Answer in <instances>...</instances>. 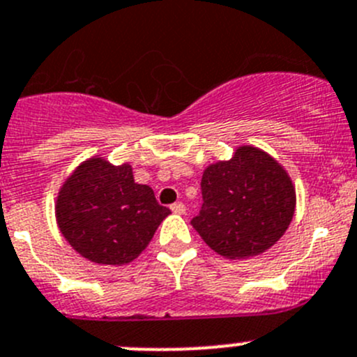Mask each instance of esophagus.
I'll use <instances>...</instances> for the list:
<instances>
[{"label": "esophagus", "mask_w": 357, "mask_h": 357, "mask_svg": "<svg viewBox=\"0 0 357 357\" xmlns=\"http://www.w3.org/2000/svg\"><path fill=\"white\" fill-rule=\"evenodd\" d=\"M171 211H172V213H176V214H185L186 207H185V204H183V202H176V204H172V206H171Z\"/></svg>", "instance_id": "obj_1"}]
</instances>
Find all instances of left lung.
<instances>
[{
  "label": "left lung",
  "mask_w": 357,
  "mask_h": 357,
  "mask_svg": "<svg viewBox=\"0 0 357 357\" xmlns=\"http://www.w3.org/2000/svg\"><path fill=\"white\" fill-rule=\"evenodd\" d=\"M202 209L192 220L207 245L230 259L258 256L288 230L296 206L291 178L271 155L238 146L204 171Z\"/></svg>",
  "instance_id": "left-lung-1"
}]
</instances>
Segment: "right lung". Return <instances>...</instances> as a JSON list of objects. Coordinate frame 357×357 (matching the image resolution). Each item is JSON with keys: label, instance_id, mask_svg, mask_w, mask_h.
Listing matches in <instances>:
<instances>
[{"label": "right lung", "instance_id": "1", "mask_svg": "<svg viewBox=\"0 0 357 357\" xmlns=\"http://www.w3.org/2000/svg\"><path fill=\"white\" fill-rule=\"evenodd\" d=\"M171 214L148 185L134 183L129 164L102 157L82 162L59 190L55 218L76 252L99 265H127L144 251Z\"/></svg>", "mask_w": 357, "mask_h": 357}]
</instances>
